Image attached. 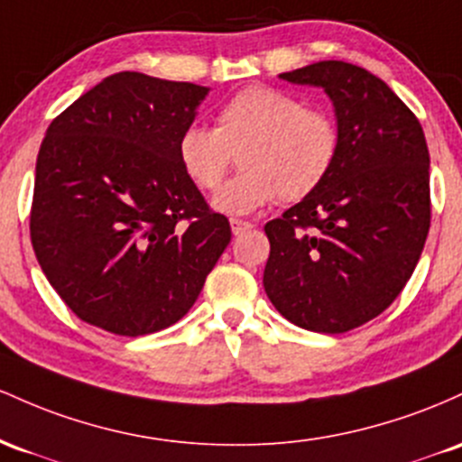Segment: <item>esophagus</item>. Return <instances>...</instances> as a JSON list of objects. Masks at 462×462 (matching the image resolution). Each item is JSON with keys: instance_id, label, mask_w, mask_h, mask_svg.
<instances>
[{"instance_id": "esophagus-1", "label": "esophagus", "mask_w": 462, "mask_h": 462, "mask_svg": "<svg viewBox=\"0 0 462 462\" xmlns=\"http://www.w3.org/2000/svg\"><path fill=\"white\" fill-rule=\"evenodd\" d=\"M248 229H253V222H248V220H237V217H233V220H231V231H233V236H242V233H246Z\"/></svg>"}]
</instances>
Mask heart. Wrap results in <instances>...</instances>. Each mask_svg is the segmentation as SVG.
<instances>
[{"instance_id": "heart-1", "label": "heart", "mask_w": 462, "mask_h": 462, "mask_svg": "<svg viewBox=\"0 0 462 462\" xmlns=\"http://www.w3.org/2000/svg\"><path fill=\"white\" fill-rule=\"evenodd\" d=\"M340 143V126L328 108L253 85L220 106L214 128H185L176 154L185 176L203 191L220 188L237 157L240 174L216 196V207L246 214L277 199L297 203L314 194L338 162Z\"/></svg>"}]
</instances>
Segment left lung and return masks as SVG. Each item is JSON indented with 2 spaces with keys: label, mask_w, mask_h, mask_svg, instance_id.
Instances as JSON below:
<instances>
[{
  "label": "left lung",
  "mask_w": 462,
  "mask_h": 462,
  "mask_svg": "<svg viewBox=\"0 0 462 462\" xmlns=\"http://www.w3.org/2000/svg\"><path fill=\"white\" fill-rule=\"evenodd\" d=\"M282 78L328 91L343 143L325 183L263 226V288L290 323L345 334L384 312L421 257L426 134L391 87L357 65L320 60Z\"/></svg>",
  "instance_id": "left-lung-1"
}]
</instances>
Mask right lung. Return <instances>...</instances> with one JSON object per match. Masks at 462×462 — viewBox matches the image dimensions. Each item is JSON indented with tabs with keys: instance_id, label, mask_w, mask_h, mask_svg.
Masks as SVG:
<instances>
[{
	"instance_id": "obj_1",
	"label": "right lung",
	"mask_w": 462,
	"mask_h": 462,
	"mask_svg": "<svg viewBox=\"0 0 462 462\" xmlns=\"http://www.w3.org/2000/svg\"><path fill=\"white\" fill-rule=\"evenodd\" d=\"M207 87L119 71L51 119L30 240L85 323L143 336L183 319L231 240L176 154Z\"/></svg>"
}]
</instances>
